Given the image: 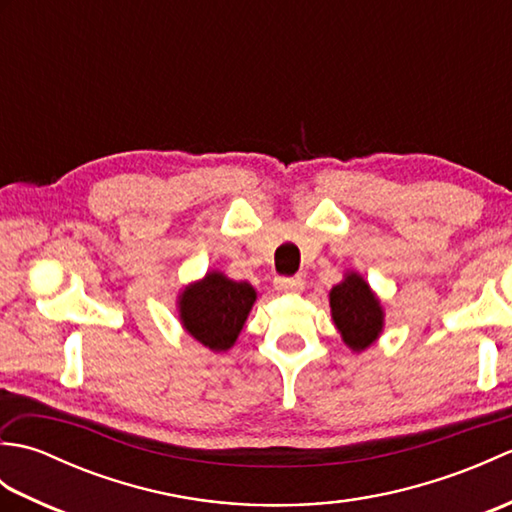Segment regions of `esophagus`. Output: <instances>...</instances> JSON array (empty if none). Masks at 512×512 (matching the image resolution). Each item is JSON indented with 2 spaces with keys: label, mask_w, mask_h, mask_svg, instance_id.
<instances>
[{
  "label": "esophagus",
  "mask_w": 512,
  "mask_h": 512,
  "mask_svg": "<svg viewBox=\"0 0 512 512\" xmlns=\"http://www.w3.org/2000/svg\"><path fill=\"white\" fill-rule=\"evenodd\" d=\"M275 288L281 292H301L303 288H306V281H303L301 277H277Z\"/></svg>",
  "instance_id": "obj_1"
}]
</instances>
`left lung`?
Masks as SVG:
<instances>
[{
  "label": "left lung",
  "mask_w": 512,
  "mask_h": 512,
  "mask_svg": "<svg viewBox=\"0 0 512 512\" xmlns=\"http://www.w3.org/2000/svg\"><path fill=\"white\" fill-rule=\"evenodd\" d=\"M334 328L352 352H365L385 328V310L378 295L356 270H345L343 279L330 290Z\"/></svg>",
  "instance_id": "left-lung-1"
}]
</instances>
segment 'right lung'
<instances>
[{
	"label": "right lung",
	"instance_id": "add662e5",
	"mask_svg": "<svg viewBox=\"0 0 512 512\" xmlns=\"http://www.w3.org/2000/svg\"><path fill=\"white\" fill-rule=\"evenodd\" d=\"M257 301L248 281H235L220 270L184 286L176 301L182 330L213 352H228Z\"/></svg>",
	"mask_w": 512,
	"mask_h": 512
}]
</instances>
